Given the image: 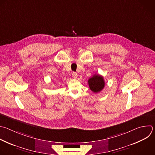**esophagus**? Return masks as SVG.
<instances>
[{
  "instance_id": "34e87169",
  "label": "esophagus",
  "mask_w": 155,
  "mask_h": 155,
  "mask_svg": "<svg viewBox=\"0 0 155 155\" xmlns=\"http://www.w3.org/2000/svg\"><path fill=\"white\" fill-rule=\"evenodd\" d=\"M72 77H73L74 78H77V76H78L77 73H76V72H73V73L72 74Z\"/></svg>"
}]
</instances>
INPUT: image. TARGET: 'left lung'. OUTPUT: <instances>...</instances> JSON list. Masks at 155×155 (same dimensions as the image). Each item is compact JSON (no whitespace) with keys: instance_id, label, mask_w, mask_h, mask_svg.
<instances>
[{"instance_id":"obj_1","label":"left lung","mask_w":155,"mask_h":155,"mask_svg":"<svg viewBox=\"0 0 155 155\" xmlns=\"http://www.w3.org/2000/svg\"><path fill=\"white\" fill-rule=\"evenodd\" d=\"M88 84L90 89L95 93L100 92L105 87L104 77L100 75L95 74L88 80Z\"/></svg>"}]
</instances>
